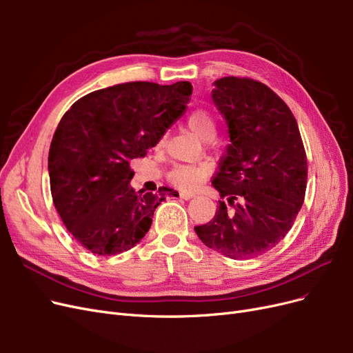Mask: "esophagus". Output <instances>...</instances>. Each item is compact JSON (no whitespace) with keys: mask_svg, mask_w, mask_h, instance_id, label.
I'll use <instances>...</instances> for the list:
<instances>
[{"mask_svg":"<svg viewBox=\"0 0 353 353\" xmlns=\"http://www.w3.org/2000/svg\"><path fill=\"white\" fill-rule=\"evenodd\" d=\"M179 197H181V199H184V200H190V199H193V197H194V194L185 193V191H181V193H179Z\"/></svg>","mask_w":353,"mask_h":353,"instance_id":"obj_1","label":"esophagus"}]
</instances>
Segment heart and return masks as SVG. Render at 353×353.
I'll list each match as a JSON object with an SVG mask.
<instances>
[{
	"label": "heart",
	"instance_id": "1",
	"mask_svg": "<svg viewBox=\"0 0 353 353\" xmlns=\"http://www.w3.org/2000/svg\"><path fill=\"white\" fill-rule=\"evenodd\" d=\"M187 125L190 131L197 135L203 141H212L216 135L218 125L213 114L205 109L194 110L188 116ZM165 143V135L160 137L157 141V147H162ZM210 175L209 165L200 163V165H178L169 170L168 181L174 187L179 188L181 191H190L197 190L206 178Z\"/></svg>",
	"mask_w": 353,
	"mask_h": 353
}]
</instances>
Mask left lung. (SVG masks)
<instances>
[{
	"label": "left lung",
	"instance_id": "1",
	"mask_svg": "<svg viewBox=\"0 0 353 353\" xmlns=\"http://www.w3.org/2000/svg\"><path fill=\"white\" fill-rule=\"evenodd\" d=\"M212 99L231 141L212 181L227 201L194 231L223 256L252 259L293 227L306 191L305 147L292 110L265 83L225 77L215 81Z\"/></svg>",
	"mask_w": 353,
	"mask_h": 353
}]
</instances>
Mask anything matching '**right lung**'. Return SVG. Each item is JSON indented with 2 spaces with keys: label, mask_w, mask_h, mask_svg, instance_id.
Instances as JSON below:
<instances>
[{
  "label": "right lung",
  "mask_w": 353,
  "mask_h": 353,
  "mask_svg": "<svg viewBox=\"0 0 353 353\" xmlns=\"http://www.w3.org/2000/svg\"><path fill=\"white\" fill-rule=\"evenodd\" d=\"M191 91L188 81L117 83L83 95L63 114L48 153L52 203L91 253L119 254L150 230L156 208L172 190L135 191L130 163L183 114Z\"/></svg>",
  "instance_id": "add662e5"
}]
</instances>
